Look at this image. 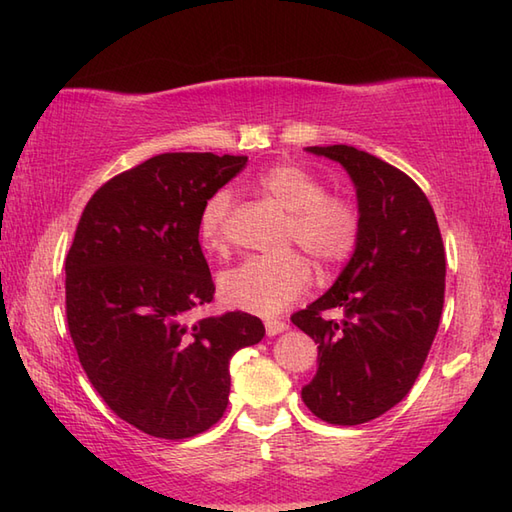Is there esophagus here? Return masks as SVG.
<instances>
[{
  "label": "esophagus",
  "mask_w": 512,
  "mask_h": 512,
  "mask_svg": "<svg viewBox=\"0 0 512 512\" xmlns=\"http://www.w3.org/2000/svg\"><path fill=\"white\" fill-rule=\"evenodd\" d=\"M288 330V325L284 323V321H273V319H270V321H266V334L268 336H277V334H281V332H286Z\"/></svg>",
  "instance_id": "1"
}]
</instances>
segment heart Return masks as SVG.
Wrapping results in <instances>:
<instances>
[{"mask_svg": "<svg viewBox=\"0 0 512 512\" xmlns=\"http://www.w3.org/2000/svg\"><path fill=\"white\" fill-rule=\"evenodd\" d=\"M259 189L290 213L288 239L299 244L323 268L343 264L354 253L361 235L356 204L341 193H325L317 173L295 162H281L259 176ZM233 195L217 191L200 213V239L206 248H222ZM312 284L310 264L301 255L248 257L220 277L228 306L273 317L297 301Z\"/></svg>", "mask_w": 512, "mask_h": 512, "instance_id": "b5f03b06", "label": "heart"}]
</instances>
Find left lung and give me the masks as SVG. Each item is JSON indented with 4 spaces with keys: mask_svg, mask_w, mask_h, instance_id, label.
<instances>
[{
    "mask_svg": "<svg viewBox=\"0 0 512 512\" xmlns=\"http://www.w3.org/2000/svg\"><path fill=\"white\" fill-rule=\"evenodd\" d=\"M354 182L361 235L332 288L290 321L319 343L317 374L301 389L314 416L352 427L409 394L444 306V246L427 195L407 173L350 145L306 147ZM336 309L339 320L322 312Z\"/></svg>",
    "mask_w": 512,
    "mask_h": 512,
    "instance_id": "left-lung-1",
    "label": "left lung"
}]
</instances>
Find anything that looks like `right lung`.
Instances as JSON below:
<instances>
[{"instance_id":"right-lung-1","label":"right lung","mask_w":512,"mask_h":512,"mask_svg":"<svg viewBox=\"0 0 512 512\" xmlns=\"http://www.w3.org/2000/svg\"><path fill=\"white\" fill-rule=\"evenodd\" d=\"M246 156L160 154L96 191L65 259V314L90 383L118 418L182 440L222 418L231 358L264 323L226 312L187 323L213 301L200 213Z\"/></svg>"}]
</instances>
